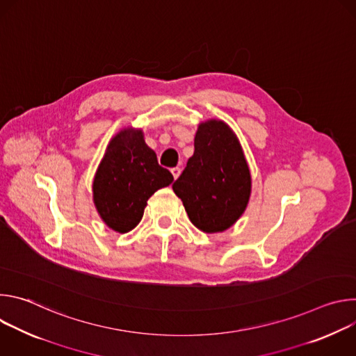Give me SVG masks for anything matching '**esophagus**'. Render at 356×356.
<instances>
[{
	"label": "esophagus",
	"instance_id": "34e87169",
	"mask_svg": "<svg viewBox=\"0 0 356 356\" xmlns=\"http://www.w3.org/2000/svg\"><path fill=\"white\" fill-rule=\"evenodd\" d=\"M180 173H181V169H180V168H173V169H172V175H173L175 180L180 176Z\"/></svg>",
	"mask_w": 356,
	"mask_h": 356
}]
</instances>
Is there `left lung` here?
<instances>
[{"instance_id": "obj_1", "label": "left lung", "mask_w": 356, "mask_h": 356, "mask_svg": "<svg viewBox=\"0 0 356 356\" xmlns=\"http://www.w3.org/2000/svg\"><path fill=\"white\" fill-rule=\"evenodd\" d=\"M175 194L198 229L207 234L232 227L248 207L252 177L238 136L221 120L197 128L194 154L173 183Z\"/></svg>"}]
</instances>
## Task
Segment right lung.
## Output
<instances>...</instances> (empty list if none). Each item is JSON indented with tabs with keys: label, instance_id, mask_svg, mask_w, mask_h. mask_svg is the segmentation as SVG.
Here are the masks:
<instances>
[{
	"label": "right lung",
	"instance_id": "add662e5",
	"mask_svg": "<svg viewBox=\"0 0 356 356\" xmlns=\"http://www.w3.org/2000/svg\"><path fill=\"white\" fill-rule=\"evenodd\" d=\"M173 181L159 166L140 128H122L110 140L92 180V201L99 218L115 232L127 234L142 220L149 197Z\"/></svg>",
	"mask_w": 356,
	"mask_h": 356
}]
</instances>
